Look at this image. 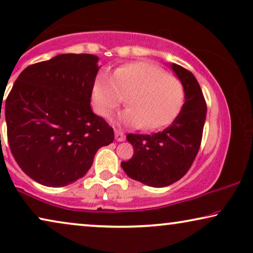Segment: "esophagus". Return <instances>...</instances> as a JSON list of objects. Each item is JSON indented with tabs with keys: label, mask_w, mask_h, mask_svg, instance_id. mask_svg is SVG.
<instances>
[{
	"label": "esophagus",
	"mask_w": 253,
	"mask_h": 253,
	"mask_svg": "<svg viewBox=\"0 0 253 253\" xmlns=\"http://www.w3.org/2000/svg\"><path fill=\"white\" fill-rule=\"evenodd\" d=\"M115 139L117 141H123L124 139H126V136H124V133L122 132V131L116 130L115 131Z\"/></svg>",
	"instance_id": "34e87169"
}]
</instances>
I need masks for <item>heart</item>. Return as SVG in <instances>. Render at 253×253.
Listing matches in <instances>:
<instances>
[{"instance_id":"b5f03b06","label":"heart","mask_w":253,"mask_h":253,"mask_svg":"<svg viewBox=\"0 0 253 253\" xmlns=\"http://www.w3.org/2000/svg\"><path fill=\"white\" fill-rule=\"evenodd\" d=\"M126 96L129 107L120 121L130 126L157 130L168 126L178 115L184 88L175 76L147 62H131L114 71H100L93 79L91 101L94 112L109 117Z\"/></svg>"}]
</instances>
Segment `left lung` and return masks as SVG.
Wrapping results in <instances>:
<instances>
[{"label":"left lung","instance_id":"left-lung-1","mask_svg":"<svg viewBox=\"0 0 253 253\" xmlns=\"http://www.w3.org/2000/svg\"><path fill=\"white\" fill-rule=\"evenodd\" d=\"M170 67L184 88L181 113L157 133L127 134L133 155L121 162L129 177L153 188L170 185L188 172L199 151L206 120V101L195 76L181 65Z\"/></svg>","mask_w":253,"mask_h":253}]
</instances>
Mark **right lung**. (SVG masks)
I'll list each match as a JSON object with an SVG mask.
<instances>
[{
	"label": "right lung",
	"mask_w": 253,
	"mask_h": 253,
	"mask_svg": "<svg viewBox=\"0 0 253 253\" xmlns=\"http://www.w3.org/2000/svg\"><path fill=\"white\" fill-rule=\"evenodd\" d=\"M99 57L61 54L24 69L5 100L10 151L40 184L64 186L82 178L113 127L91 108ZM1 101V109H2Z\"/></svg>",
	"instance_id": "add662e5"
}]
</instances>
